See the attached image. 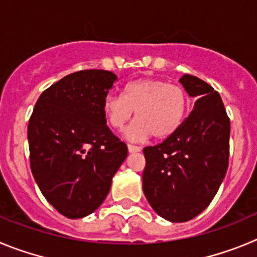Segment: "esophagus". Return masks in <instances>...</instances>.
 Returning a JSON list of instances; mask_svg holds the SVG:
<instances>
[{
  "label": "esophagus",
  "mask_w": 257,
  "mask_h": 257,
  "mask_svg": "<svg viewBox=\"0 0 257 257\" xmlns=\"http://www.w3.org/2000/svg\"><path fill=\"white\" fill-rule=\"evenodd\" d=\"M128 151L131 152V154H134V152H140L141 147H138V146H134V145H128Z\"/></svg>",
  "instance_id": "34e87169"
}]
</instances>
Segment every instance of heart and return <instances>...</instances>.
Returning <instances> with one entry per match:
<instances>
[{
  "instance_id": "b5f03b06",
  "label": "heart",
  "mask_w": 257,
  "mask_h": 257,
  "mask_svg": "<svg viewBox=\"0 0 257 257\" xmlns=\"http://www.w3.org/2000/svg\"><path fill=\"white\" fill-rule=\"evenodd\" d=\"M189 108V97L182 87L163 79L133 80L123 96L108 94L102 103L103 115L115 129H121L136 111L137 120L125 131L128 140L140 142L154 134L165 140L177 133Z\"/></svg>"
}]
</instances>
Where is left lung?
I'll use <instances>...</instances> for the list:
<instances>
[{
	"label": "left lung",
	"instance_id": "8db88e82",
	"mask_svg": "<svg viewBox=\"0 0 257 257\" xmlns=\"http://www.w3.org/2000/svg\"><path fill=\"white\" fill-rule=\"evenodd\" d=\"M179 82L196 98L193 110L172 137L143 149L145 196L173 223L191 220L209 206L229 160L230 121L220 94L189 74Z\"/></svg>",
	"mask_w": 257,
	"mask_h": 257
}]
</instances>
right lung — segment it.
Instances as JSON below:
<instances>
[{"mask_svg":"<svg viewBox=\"0 0 257 257\" xmlns=\"http://www.w3.org/2000/svg\"><path fill=\"white\" fill-rule=\"evenodd\" d=\"M116 79L97 69L69 74L39 96L29 119L33 177L46 200L69 219L100 207L128 156L102 110Z\"/></svg>","mask_w":257,"mask_h":257,"instance_id":"1","label":"right lung"}]
</instances>
